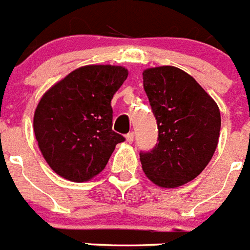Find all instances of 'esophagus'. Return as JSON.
Wrapping results in <instances>:
<instances>
[{"label":"esophagus","instance_id":"esophagus-1","mask_svg":"<svg viewBox=\"0 0 250 250\" xmlns=\"http://www.w3.org/2000/svg\"><path fill=\"white\" fill-rule=\"evenodd\" d=\"M134 138H135V134H134V132H129V134H127L126 135V141L127 143H132V141H134Z\"/></svg>","mask_w":250,"mask_h":250}]
</instances>
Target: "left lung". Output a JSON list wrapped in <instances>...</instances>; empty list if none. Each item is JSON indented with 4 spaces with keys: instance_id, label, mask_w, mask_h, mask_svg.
I'll return each mask as SVG.
<instances>
[{
    "instance_id": "left-lung-1",
    "label": "left lung",
    "mask_w": 250,
    "mask_h": 250,
    "mask_svg": "<svg viewBox=\"0 0 250 250\" xmlns=\"http://www.w3.org/2000/svg\"><path fill=\"white\" fill-rule=\"evenodd\" d=\"M144 90L158 124V143L140 151L145 175L161 188L191 182L214 155L220 131L215 101L194 77L174 66L143 72Z\"/></svg>"
}]
</instances>
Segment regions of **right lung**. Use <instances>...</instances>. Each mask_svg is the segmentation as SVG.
Returning <instances> with one entry per match:
<instances>
[{
	"mask_svg": "<svg viewBox=\"0 0 250 250\" xmlns=\"http://www.w3.org/2000/svg\"><path fill=\"white\" fill-rule=\"evenodd\" d=\"M127 74L121 66H83L41 98L34 116L35 136L60 176L87 182L103 171L116 144L125 140L112 130L111 99Z\"/></svg>",
	"mask_w": 250,
	"mask_h": 250,
	"instance_id": "obj_1",
	"label": "right lung"
}]
</instances>
